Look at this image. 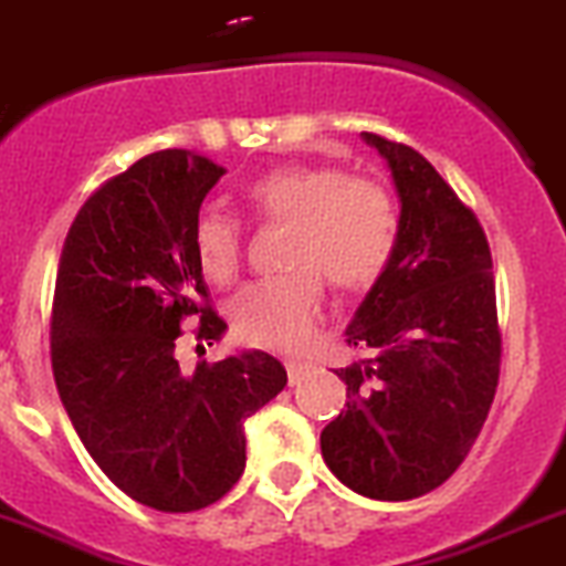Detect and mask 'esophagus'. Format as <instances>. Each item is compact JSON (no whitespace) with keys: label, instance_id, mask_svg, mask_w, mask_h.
Here are the masks:
<instances>
[{"label":"esophagus","instance_id":"1","mask_svg":"<svg viewBox=\"0 0 566 566\" xmlns=\"http://www.w3.org/2000/svg\"><path fill=\"white\" fill-rule=\"evenodd\" d=\"M284 368H287L290 385H298L301 379L313 371V366H310V363H304V360H284Z\"/></svg>","mask_w":566,"mask_h":566}]
</instances>
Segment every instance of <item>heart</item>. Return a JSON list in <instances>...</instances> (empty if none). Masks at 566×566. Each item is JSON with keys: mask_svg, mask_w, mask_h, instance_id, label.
<instances>
[{"mask_svg": "<svg viewBox=\"0 0 566 566\" xmlns=\"http://www.w3.org/2000/svg\"><path fill=\"white\" fill-rule=\"evenodd\" d=\"M248 206L262 220L290 223L284 276L262 279L231 301V321L245 343L298 348L324 313V282L340 293L371 287L396 253L399 209L388 187L326 164H287L248 187ZM200 273L231 284L242 265V226L218 209L192 226Z\"/></svg>", "mask_w": 566, "mask_h": 566, "instance_id": "1", "label": "heart"}]
</instances>
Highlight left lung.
Instances as JSON below:
<instances>
[{
	"instance_id": "obj_1",
	"label": "left lung",
	"mask_w": 566,
	"mask_h": 566,
	"mask_svg": "<svg viewBox=\"0 0 566 566\" xmlns=\"http://www.w3.org/2000/svg\"><path fill=\"white\" fill-rule=\"evenodd\" d=\"M388 161L399 242L346 329V410L321 432L343 485L371 500L438 489L472 450L500 379L491 251L469 206L413 147L363 134Z\"/></svg>"
}]
</instances>
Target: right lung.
Masks as SVG:
<instances>
[{"instance_id":"1","label":"right lung","mask_w":566,"mask_h":566,"mask_svg":"<svg viewBox=\"0 0 566 566\" xmlns=\"http://www.w3.org/2000/svg\"><path fill=\"white\" fill-rule=\"evenodd\" d=\"M220 164L158 150L105 181L63 242L52 301V374L83 447L130 500L167 514L206 509L245 469L242 421L287 385L265 352L178 366L187 318L211 346L226 321L209 307L192 226Z\"/></svg>"}]
</instances>
